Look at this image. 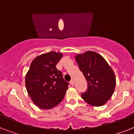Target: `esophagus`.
<instances>
[{
  "label": "esophagus",
  "mask_w": 134,
  "mask_h": 134,
  "mask_svg": "<svg viewBox=\"0 0 134 134\" xmlns=\"http://www.w3.org/2000/svg\"><path fill=\"white\" fill-rule=\"evenodd\" d=\"M69 83H70V84L71 85V86H74V81H73V80H71L70 82H69Z\"/></svg>",
  "instance_id": "obj_1"
}]
</instances>
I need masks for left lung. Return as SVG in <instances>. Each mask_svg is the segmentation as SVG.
Masks as SVG:
<instances>
[{"instance_id": "8db88e82", "label": "left lung", "mask_w": 134, "mask_h": 134, "mask_svg": "<svg viewBox=\"0 0 134 134\" xmlns=\"http://www.w3.org/2000/svg\"><path fill=\"white\" fill-rule=\"evenodd\" d=\"M80 70L87 82L88 88L81 93L82 98L93 106H101L114 93L116 77L112 68L99 54L86 52L76 56Z\"/></svg>"}]
</instances>
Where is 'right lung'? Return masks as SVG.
I'll return each mask as SVG.
<instances>
[{
    "instance_id": "1",
    "label": "right lung",
    "mask_w": 134,
    "mask_h": 134,
    "mask_svg": "<svg viewBox=\"0 0 134 134\" xmlns=\"http://www.w3.org/2000/svg\"><path fill=\"white\" fill-rule=\"evenodd\" d=\"M62 57L61 53L55 52L39 55L32 60L26 75L27 92L39 108H52L65 97L69 83L56 67Z\"/></svg>"
}]
</instances>
